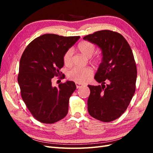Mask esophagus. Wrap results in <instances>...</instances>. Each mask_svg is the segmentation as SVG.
Masks as SVG:
<instances>
[{
	"instance_id": "1",
	"label": "esophagus",
	"mask_w": 153,
	"mask_h": 153,
	"mask_svg": "<svg viewBox=\"0 0 153 153\" xmlns=\"http://www.w3.org/2000/svg\"><path fill=\"white\" fill-rule=\"evenodd\" d=\"M76 86L77 89H80V88H81L82 87H84V85H82L80 84H78V83H76Z\"/></svg>"
}]
</instances>
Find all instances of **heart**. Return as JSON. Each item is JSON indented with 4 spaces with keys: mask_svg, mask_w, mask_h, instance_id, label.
I'll return each mask as SVG.
<instances>
[{
    "mask_svg": "<svg viewBox=\"0 0 153 153\" xmlns=\"http://www.w3.org/2000/svg\"><path fill=\"white\" fill-rule=\"evenodd\" d=\"M77 49L87 57H91L95 52V46L89 41H81L77 46ZM102 56L97 54L92 58V62L99 64L102 61ZM64 65L70 66L73 63V52L71 49L66 51L62 56ZM93 75V70L91 68H74L68 73L69 79L78 84H85L89 82Z\"/></svg>",
    "mask_w": 153,
    "mask_h": 153,
    "instance_id": "1",
    "label": "heart"
}]
</instances>
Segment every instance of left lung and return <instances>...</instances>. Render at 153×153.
Masks as SVG:
<instances>
[{"instance_id":"1","label":"left lung","mask_w":153,"mask_h":153,"mask_svg":"<svg viewBox=\"0 0 153 153\" xmlns=\"http://www.w3.org/2000/svg\"><path fill=\"white\" fill-rule=\"evenodd\" d=\"M84 39L98 45L103 55L94 76L101 85H88V112L102 122L114 121L126 111L135 92L137 70L132 50L121 34L110 30L95 32Z\"/></svg>"}]
</instances>
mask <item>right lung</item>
<instances>
[{
    "label": "right lung",
    "mask_w": 153,
    "mask_h": 153,
    "mask_svg": "<svg viewBox=\"0 0 153 153\" xmlns=\"http://www.w3.org/2000/svg\"><path fill=\"white\" fill-rule=\"evenodd\" d=\"M79 38L43 34L31 41L22 55L18 75L21 96L32 116L41 123H55L68 114L75 82L66 81L56 87L52 85V79L61 75L64 53Z\"/></svg>",
    "instance_id": "obj_1"
}]
</instances>
